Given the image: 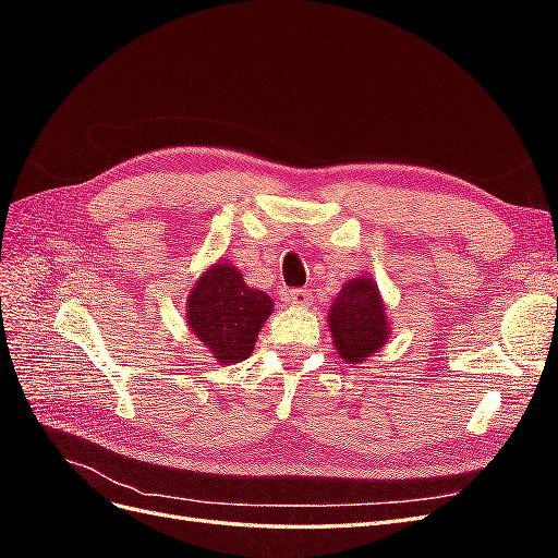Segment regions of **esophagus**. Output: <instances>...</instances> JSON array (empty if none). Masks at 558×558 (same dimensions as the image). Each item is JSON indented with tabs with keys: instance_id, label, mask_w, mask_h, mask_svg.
Wrapping results in <instances>:
<instances>
[{
	"instance_id": "esophagus-1",
	"label": "esophagus",
	"mask_w": 558,
	"mask_h": 558,
	"mask_svg": "<svg viewBox=\"0 0 558 558\" xmlns=\"http://www.w3.org/2000/svg\"><path fill=\"white\" fill-rule=\"evenodd\" d=\"M289 300L293 302L295 307H310V302H312V291H307V289H295V291H291V293H289Z\"/></svg>"
}]
</instances>
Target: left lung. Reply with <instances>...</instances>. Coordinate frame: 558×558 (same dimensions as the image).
<instances>
[{"label":"left lung","mask_w":558,"mask_h":558,"mask_svg":"<svg viewBox=\"0 0 558 558\" xmlns=\"http://www.w3.org/2000/svg\"><path fill=\"white\" fill-rule=\"evenodd\" d=\"M328 326L344 363L361 365L375 356L391 337V320L377 281L369 275L349 279L328 310Z\"/></svg>","instance_id":"8db88e82"}]
</instances>
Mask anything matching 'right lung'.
<instances>
[{"mask_svg":"<svg viewBox=\"0 0 558 558\" xmlns=\"http://www.w3.org/2000/svg\"><path fill=\"white\" fill-rule=\"evenodd\" d=\"M272 310L275 300L251 289L238 267L216 260L191 286L185 324L218 365H232L251 356Z\"/></svg>","mask_w":558,"mask_h":558,"instance_id":"1","label":"right lung"}]
</instances>
